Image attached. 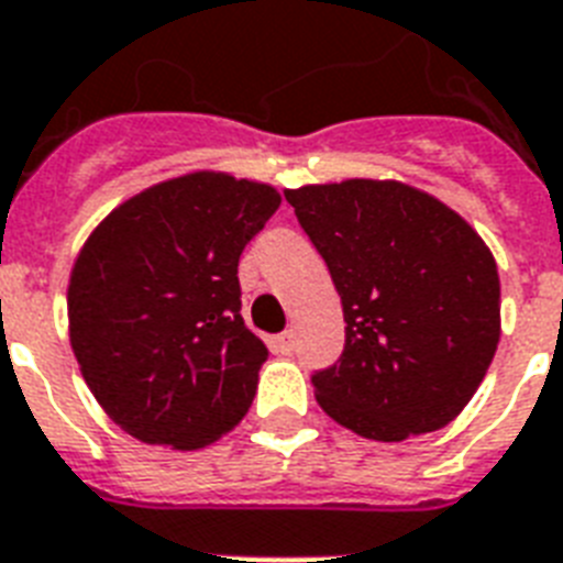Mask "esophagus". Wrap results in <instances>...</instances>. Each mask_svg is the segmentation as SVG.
Returning a JSON list of instances; mask_svg holds the SVG:
<instances>
[{"label": "esophagus", "instance_id": "obj_1", "mask_svg": "<svg viewBox=\"0 0 563 563\" xmlns=\"http://www.w3.org/2000/svg\"><path fill=\"white\" fill-rule=\"evenodd\" d=\"M274 346L280 350V353H295V332L291 329H286V332H280V335L274 338Z\"/></svg>", "mask_w": 563, "mask_h": 563}]
</instances>
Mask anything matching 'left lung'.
<instances>
[{"label": "left lung", "mask_w": 563, "mask_h": 563, "mask_svg": "<svg viewBox=\"0 0 563 563\" xmlns=\"http://www.w3.org/2000/svg\"><path fill=\"white\" fill-rule=\"evenodd\" d=\"M286 202L344 306V350L312 373L318 405L378 442L445 428L500 341V280L486 242L399 181L300 187Z\"/></svg>", "instance_id": "8db88e82"}]
</instances>
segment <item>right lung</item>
<instances>
[{
  "mask_svg": "<svg viewBox=\"0 0 563 563\" xmlns=\"http://www.w3.org/2000/svg\"><path fill=\"white\" fill-rule=\"evenodd\" d=\"M277 208L274 187L194 173L89 236L68 283L71 350L130 437L202 448L249 413L268 350L242 321L236 266Z\"/></svg>",
  "mask_w": 563,
  "mask_h": 563,
  "instance_id": "1",
  "label": "right lung"
}]
</instances>
